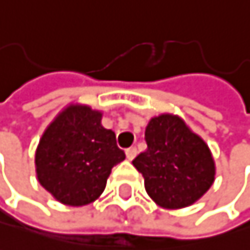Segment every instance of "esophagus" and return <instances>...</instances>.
<instances>
[{
  "instance_id": "obj_1",
  "label": "esophagus",
  "mask_w": 250,
  "mask_h": 250,
  "mask_svg": "<svg viewBox=\"0 0 250 250\" xmlns=\"http://www.w3.org/2000/svg\"><path fill=\"white\" fill-rule=\"evenodd\" d=\"M136 154H138L136 147H130V148H127V150H126V156H127V159H129V160H133V159L136 157Z\"/></svg>"
}]
</instances>
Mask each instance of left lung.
Returning <instances> with one entry per match:
<instances>
[{"instance_id": "obj_1", "label": "left lung", "mask_w": 250, "mask_h": 250, "mask_svg": "<svg viewBox=\"0 0 250 250\" xmlns=\"http://www.w3.org/2000/svg\"><path fill=\"white\" fill-rule=\"evenodd\" d=\"M146 141L147 150L132 163L157 206L183 208L211 188L216 168L210 148L180 117L162 114L151 118Z\"/></svg>"}]
</instances>
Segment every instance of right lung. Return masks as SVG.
Returning <instances> with one entry per match:
<instances>
[{
    "instance_id": "obj_1",
    "label": "right lung",
    "mask_w": 250,
    "mask_h": 250,
    "mask_svg": "<svg viewBox=\"0 0 250 250\" xmlns=\"http://www.w3.org/2000/svg\"><path fill=\"white\" fill-rule=\"evenodd\" d=\"M126 159L115 133L102 126V112L70 104L47 126L36 151L39 183L61 204L96 201L117 163Z\"/></svg>"
}]
</instances>
